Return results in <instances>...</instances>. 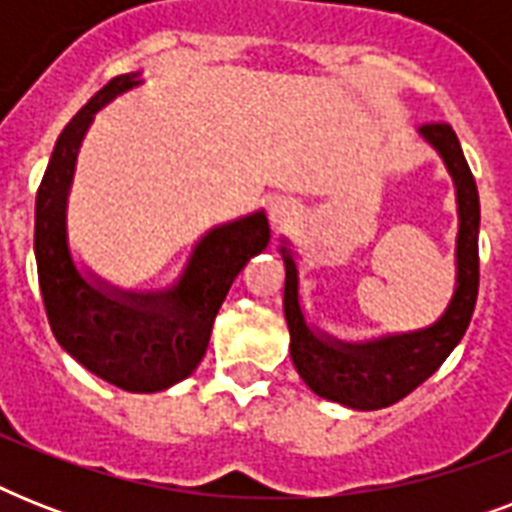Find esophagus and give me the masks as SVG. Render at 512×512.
Returning a JSON list of instances; mask_svg holds the SVG:
<instances>
[{
	"label": "esophagus",
	"mask_w": 512,
	"mask_h": 512,
	"mask_svg": "<svg viewBox=\"0 0 512 512\" xmlns=\"http://www.w3.org/2000/svg\"><path fill=\"white\" fill-rule=\"evenodd\" d=\"M292 212H295V207L287 199H271V204H268V215H271L273 223H284Z\"/></svg>",
	"instance_id": "obj_1"
}]
</instances>
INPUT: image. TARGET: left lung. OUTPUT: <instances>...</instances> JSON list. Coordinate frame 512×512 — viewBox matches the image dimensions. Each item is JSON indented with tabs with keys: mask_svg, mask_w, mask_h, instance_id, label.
I'll return each mask as SVG.
<instances>
[{
	"mask_svg": "<svg viewBox=\"0 0 512 512\" xmlns=\"http://www.w3.org/2000/svg\"><path fill=\"white\" fill-rule=\"evenodd\" d=\"M422 138L438 148L457 185L460 204V236H457V289L441 321L414 335L382 337L366 345H340L316 337L308 329L297 300L295 260L284 255V316L289 327V350L305 385L321 398L345 404L350 409H382L409 396L417 385L428 380L446 356L462 340L478 297V223L481 204L460 140L452 124H422Z\"/></svg>",
	"mask_w": 512,
	"mask_h": 512,
	"instance_id": "obj_1",
	"label": "left lung"
}]
</instances>
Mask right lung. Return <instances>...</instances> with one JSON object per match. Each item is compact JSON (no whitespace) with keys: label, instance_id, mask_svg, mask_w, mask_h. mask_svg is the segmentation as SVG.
<instances>
[{"label":"right lung","instance_id":"1","mask_svg":"<svg viewBox=\"0 0 512 512\" xmlns=\"http://www.w3.org/2000/svg\"><path fill=\"white\" fill-rule=\"evenodd\" d=\"M138 84V74L114 76L60 132L36 191L34 252L44 311L63 350L116 388L156 393L199 366L233 279L249 257L268 247L271 228L263 212H255L209 231L180 284L159 295L114 297L79 276L66 247V196L76 154L95 111Z\"/></svg>","mask_w":512,"mask_h":512}]
</instances>
